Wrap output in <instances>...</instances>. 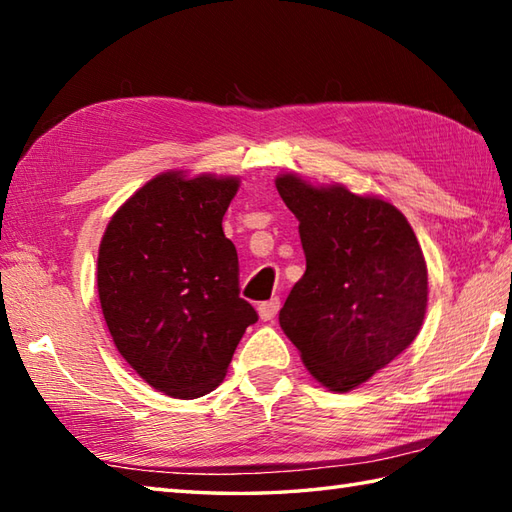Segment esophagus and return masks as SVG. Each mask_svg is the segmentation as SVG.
I'll use <instances>...</instances> for the list:
<instances>
[{"mask_svg": "<svg viewBox=\"0 0 512 512\" xmlns=\"http://www.w3.org/2000/svg\"><path fill=\"white\" fill-rule=\"evenodd\" d=\"M257 312H259V319H262V321H273L277 317V312H279V299H270V301L259 303Z\"/></svg>", "mask_w": 512, "mask_h": 512, "instance_id": "1", "label": "esophagus"}]
</instances>
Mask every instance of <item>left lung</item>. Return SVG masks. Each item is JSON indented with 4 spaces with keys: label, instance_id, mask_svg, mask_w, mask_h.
I'll return each mask as SVG.
<instances>
[{
    "label": "left lung",
    "instance_id": "left-lung-1",
    "mask_svg": "<svg viewBox=\"0 0 512 512\" xmlns=\"http://www.w3.org/2000/svg\"><path fill=\"white\" fill-rule=\"evenodd\" d=\"M299 220L306 273L279 310V325L308 372L350 391L416 339L427 312V264L394 204L343 184L314 187L295 173L275 180Z\"/></svg>",
    "mask_w": 512,
    "mask_h": 512
}]
</instances>
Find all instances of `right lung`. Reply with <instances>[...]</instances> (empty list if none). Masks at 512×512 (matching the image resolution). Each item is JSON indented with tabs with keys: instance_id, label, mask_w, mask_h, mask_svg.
Returning a JSON list of instances; mask_svg holds the SVG:
<instances>
[{
	"instance_id": "obj_1",
	"label": "right lung",
	"mask_w": 512,
	"mask_h": 512,
	"mask_svg": "<svg viewBox=\"0 0 512 512\" xmlns=\"http://www.w3.org/2000/svg\"><path fill=\"white\" fill-rule=\"evenodd\" d=\"M237 178L160 173L105 228L99 299L116 350L162 394L191 400L226 376L257 312L239 297V262L222 217Z\"/></svg>"
}]
</instances>
